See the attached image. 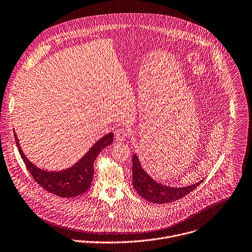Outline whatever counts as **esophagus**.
<instances>
[{
    "label": "esophagus",
    "mask_w": 252,
    "mask_h": 252,
    "mask_svg": "<svg viewBox=\"0 0 252 252\" xmlns=\"http://www.w3.org/2000/svg\"><path fill=\"white\" fill-rule=\"evenodd\" d=\"M128 135H129L128 131L124 128H120L115 132V137L117 141H124Z\"/></svg>",
    "instance_id": "1"
}]
</instances>
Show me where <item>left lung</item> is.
<instances>
[{"label": "left lung", "mask_w": 252, "mask_h": 252, "mask_svg": "<svg viewBox=\"0 0 252 252\" xmlns=\"http://www.w3.org/2000/svg\"><path fill=\"white\" fill-rule=\"evenodd\" d=\"M133 186L137 193L147 201L157 204L174 202L189 194L203 181L185 187H170L154 180L142 167L136 154L132 158Z\"/></svg>", "instance_id": "1"}]
</instances>
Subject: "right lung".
I'll return each mask as SVG.
<instances>
[{
  "label": "right lung",
  "instance_id": "right-lung-1",
  "mask_svg": "<svg viewBox=\"0 0 252 252\" xmlns=\"http://www.w3.org/2000/svg\"><path fill=\"white\" fill-rule=\"evenodd\" d=\"M14 134L20 155L34 180L44 190L63 198L76 197L90 189L94 172V162L98 154L113 142V134L109 133L99 139L73 166L60 171H48L38 168L30 161L21 148L15 130Z\"/></svg>",
  "mask_w": 252,
  "mask_h": 252
}]
</instances>
